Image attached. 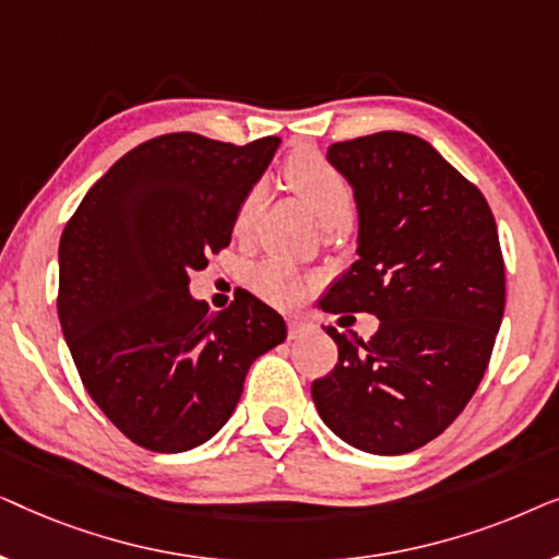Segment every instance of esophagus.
Listing matches in <instances>:
<instances>
[{"label":"esophagus","instance_id":"1","mask_svg":"<svg viewBox=\"0 0 559 559\" xmlns=\"http://www.w3.org/2000/svg\"><path fill=\"white\" fill-rule=\"evenodd\" d=\"M305 331H308V323H302V320H287L289 338H300Z\"/></svg>","mask_w":559,"mask_h":559}]
</instances>
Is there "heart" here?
Returning a JSON list of instances; mask_svg holds the SVG:
<instances>
[{
	"label": "heart",
	"instance_id": "b5f03b06",
	"mask_svg": "<svg viewBox=\"0 0 559 559\" xmlns=\"http://www.w3.org/2000/svg\"><path fill=\"white\" fill-rule=\"evenodd\" d=\"M282 180L297 198L316 211L328 234L341 231L354 218V188L338 167H333L318 150H295L282 163ZM264 205V190L254 186L243 193L234 216V234L247 239ZM251 287L259 297L274 305H293L305 295V280L293 266L266 259L251 272Z\"/></svg>",
	"mask_w": 559,
	"mask_h": 559
}]
</instances>
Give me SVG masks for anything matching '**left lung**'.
<instances>
[{
	"instance_id": "1",
	"label": "left lung",
	"mask_w": 559,
	"mask_h": 559,
	"mask_svg": "<svg viewBox=\"0 0 559 559\" xmlns=\"http://www.w3.org/2000/svg\"><path fill=\"white\" fill-rule=\"evenodd\" d=\"M328 159L354 186L361 234L320 308L371 312L379 331L325 328L338 361L312 402L348 445L412 453L461 415L491 361L507 300L499 231L484 193L423 136H356Z\"/></svg>"
}]
</instances>
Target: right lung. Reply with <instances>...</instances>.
Returning <instances> with one entry per match:
<instances>
[{
  "label": "right lung",
  "mask_w": 559,
  "mask_h": 559,
  "mask_svg": "<svg viewBox=\"0 0 559 559\" xmlns=\"http://www.w3.org/2000/svg\"><path fill=\"white\" fill-rule=\"evenodd\" d=\"M277 144L152 136L68 218L60 325L91 400L136 445H203L231 417L251 361L285 341V320L247 289L218 312L188 293L190 272L228 247L236 209Z\"/></svg>",
  "instance_id": "right-lung-1"
}]
</instances>
